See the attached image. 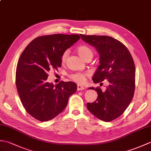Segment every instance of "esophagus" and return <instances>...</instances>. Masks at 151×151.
<instances>
[{
  "label": "esophagus",
  "mask_w": 151,
  "mask_h": 151,
  "mask_svg": "<svg viewBox=\"0 0 151 151\" xmlns=\"http://www.w3.org/2000/svg\"><path fill=\"white\" fill-rule=\"evenodd\" d=\"M84 89H85V88H84V86H82L80 85V84H78V85H77V90H78V91L84 90Z\"/></svg>",
  "instance_id": "obj_1"
}]
</instances>
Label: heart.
Instances as JSON below:
<instances>
[{"label": "heart", "mask_w": 151, "mask_h": 151, "mask_svg": "<svg viewBox=\"0 0 151 151\" xmlns=\"http://www.w3.org/2000/svg\"><path fill=\"white\" fill-rule=\"evenodd\" d=\"M77 52L78 55L81 56L83 60H85L87 58H93V50L86 46H81L79 47L77 49ZM68 56V52L67 51H65L63 54L62 56H61V62L62 63L65 62L67 59V57ZM88 76V74L87 73H78L72 74L70 76V79H72L73 81H75L76 82H78L79 84H83L84 83L86 78Z\"/></svg>", "instance_id": "obj_1"}]
</instances>
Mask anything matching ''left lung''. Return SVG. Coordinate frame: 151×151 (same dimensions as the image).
Returning <instances> with one entry per match:
<instances>
[{
  "label": "left lung",
  "instance_id": "8db88e82",
  "mask_svg": "<svg viewBox=\"0 0 151 151\" xmlns=\"http://www.w3.org/2000/svg\"><path fill=\"white\" fill-rule=\"evenodd\" d=\"M82 40L96 48L100 55V65L92 80L95 84L108 81L105 91L100 87L90 88L98 97L87 108L96 117L111 121L124 113L135 90L136 69L132 55L121 41L107 36H85Z\"/></svg>",
  "mask_w": 151,
  "mask_h": 151
}]
</instances>
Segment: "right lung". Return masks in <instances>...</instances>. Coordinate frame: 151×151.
Listing matches in <instances>:
<instances>
[{
    "label": "right lung",
    "instance_id": "1",
    "mask_svg": "<svg viewBox=\"0 0 151 151\" xmlns=\"http://www.w3.org/2000/svg\"><path fill=\"white\" fill-rule=\"evenodd\" d=\"M78 34H62L37 37L28 45L18 60L15 82L25 110L36 119H52L65 108L77 86L73 82H47L51 69L62 66V54L77 42Z\"/></svg>",
    "mask_w": 151,
    "mask_h": 151
}]
</instances>
